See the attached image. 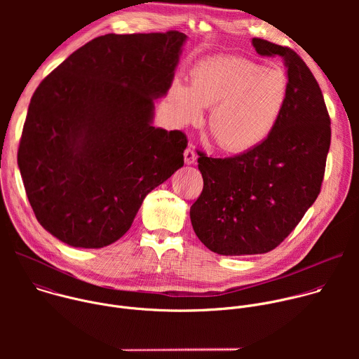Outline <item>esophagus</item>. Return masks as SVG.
I'll return each mask as SVG.
<instances>
[{
    "instance_id": "1",
    "label": "esophagus",
    "mask_w": 359,
    "mask_h": 359,
    "mask_svg": "<svg viewBox=\"0 0 359 359\" xmlns=\"http://www.w3.org/2000/svg\"><path fill=\"white\" fill-rule=\"evenodd\" d=\"M196 161H197V155H196V150H194V147H187L186 150H184V163L186 165H194L196 163Z\"/></svg>"
}]
</instances>
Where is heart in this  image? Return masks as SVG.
I'll return each instance as SVG.
<instances>
[{
	"label": "heart",
	"mask_w": 359,
	"mask_h": 359,
	"mask_svg": "<svg viewBox=\"0 0 359 359\" xmlns=\"http://www.w3.org/2000/svg\"><path fill=\"white\" fill-rule=\"evenodd\" d=\"M290 97L281 69L245 58L219 55L197 62L189 85L176 79L169 92L173 121L197 123L210 109L209 132L229 153H247L262 146L277 129Z\"/></svg>",
	"instance_id": "obj_1"
}]
</instances>
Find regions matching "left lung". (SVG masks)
I'll return each mask as SVG.
<instances>
[{"label":"left lung","instance_id":"left-lung-1","mask_svg":"<svg viewBox=\"0 0 359 359\" xmlns=\"http://www.w3.org/2000/svg\"><path fill=\"white\" fill-rule=\"evenodd\" d=\"M260 55L283 58L290 83L285 112L257 149L215 159L198 151L203 191L190 208L198 240L220 255L276 248L320 194L331 121L314 75L292 49L252 38Z\"/></svg>","mask_w":359,"mask_h":359}]
</instances>
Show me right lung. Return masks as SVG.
<instances>
[{"label": "right lung", "mask_w": 359, "mask_h": 359, "mask_svg": "<svg viewBox=\"0 0 359 359\" xmlns=\"http://www.w3.org/2000/svg\"><path fill=\"white\" fill-rule=\"evenodd\" d=\"M186 39L179 31L97 36L34 92L18 168L38 222L62 243H115L144 197L183 166L186 136L153 119Z\"/></svg>", "instance_id": "obj_1"}]
</instances>
